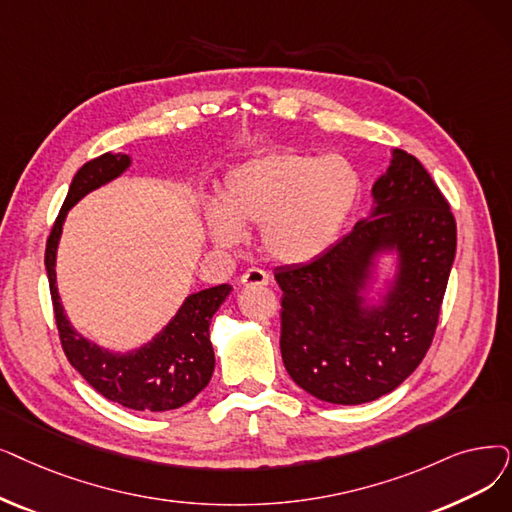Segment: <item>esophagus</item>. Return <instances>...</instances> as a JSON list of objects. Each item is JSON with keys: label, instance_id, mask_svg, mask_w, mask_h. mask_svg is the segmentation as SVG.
<instances>
[{"label": "esophagus", "instance_id": "esophagus-1", "mask_svg": "<svg viewBox=\"0 0 512 512\" xmlns=\"http://www.w3.org/2000/svg\"><path fill=\"white\" fill-rule=\"evenodd\" d=\"M268 282H270V274L259 270V268H249L247 272L240 276V284L242 286H257V284L263 286V284H268Z\"/></svg>", "mask_w": 512, "mask_h": 512}]
</instances>
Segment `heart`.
Returning a JSON list of instances; mask_svg holds the SVG:
<instances>
[{"label": "heart", "instance_id": "heart-1", "mask_svg": "<svg viewBox=\"0 0 512 512\" xmlns=\"http://www.w3.org/2000/svg\"><path fill=\"white\" fill-rule=\"evenodd\" d=\"M362 194V177L341 154L276 152L230 171L221 201L205 205L219 247H236L261 226L263 251L278 263H307L341 236Z\"/></svg>", "mask_w": 512, "mask_h": 512}]
</instances>
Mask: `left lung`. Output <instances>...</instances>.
I'll list each match as a JSON object with an SVG mask.
<instances>
[{"instance_id":"1","label":"left lung","mask_w":512,"mask_h":512,"mask_svg":"<svg viewBox=\"0 0 512 512\" xmlns=\"http://www.w3.org/2000/svg\"><path fill=\"white\" fill-rule=\"evenodd\" d=\"M366 219L307 263L282 265L280 351L291 379L328 404L358 406L402 385L431 347L456 257V221L429 171L395 148ZM396 278L376 306L361 293L376 254Z\"/></svg>"}]
</instances>
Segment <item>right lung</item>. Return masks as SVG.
<instances>
[{"instance_id":"right-lung-1","label":"right lung","mask_w":512,"mask_h":512,"mask_svg":"<svg viewBox=\"0 0 512 512\" xmlns=\"http://www.w3.org/2000/svg\"><path fill=\"white\" fill-rule=\"evenodd\" d=\"M129 165L127 154L106 152L75 173L46 244V270L60 343L73 368L110 402L142 412H167L182 408L209 385L215 368L209 324L232 286L219 284L188 295L157 337L127 353L102 349L79 335L64 314L56 288V251L66 213L85 194L113 182Z\"/></svg>"}]
</instances>
